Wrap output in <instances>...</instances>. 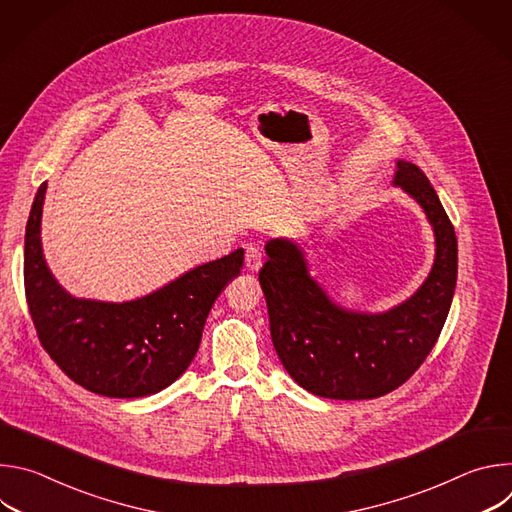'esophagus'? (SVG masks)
<instances>
[{"label": "esophagus", "instance_id": "34e87169", "mask_svg": "<svg viewBox=\"0 0 512 512\" xmlns=\"http://www.w3.org/2000/svg\"><path fill=\"white\" fill-rule=\"evenodd\" d=\"M245 265L249 271H259L261 265H263V249L255 243L247 245V251H245Z\"/></svg>", "mask_w": 512, "mask_h": 512}]
</instances>
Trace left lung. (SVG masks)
<instances>
[{
  "label": "left lung",
  "instance_id": "8db88e82",
  "mask_svg": "<svg viewBox=\"0 0 512 512\" xmlns=\"http://www.w3.org/2000/svg\"><path fill=\"white\" fill-rule=\"evenodd\" d=\"M395 186L413 196L435 235V261L423 285L383 312L336 306L308 273L300 245L273 239L259 271L275 352L300 387L326 399H375L401 387L427 358L446 324L456 279L454 225L427 176L397 160Z\"/></svg>",
  "mask_w": 512,
  "mask_h": 512
}]
</instances>
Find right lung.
I'll return each mask as SVG.
<instances>
[{"label":"right lung","mask_w":512,"mask_h":512,"mask_svg":"<svg viewBox=\"0 0 512 512\" xmlns=\"http://www.w3.org/2000/svg\"><path fill=\"white\" fill-rule=\"evenodd\" d=\"M44 194L46 182L36 192L24 241L26 300L40 344L68 379L91 393L117 399L160 393L190 367L214 300L243 269V249L131 302L79 300L44 261Z\"/></svg>","instance_id":"right-lung-1"}]
</instances>
